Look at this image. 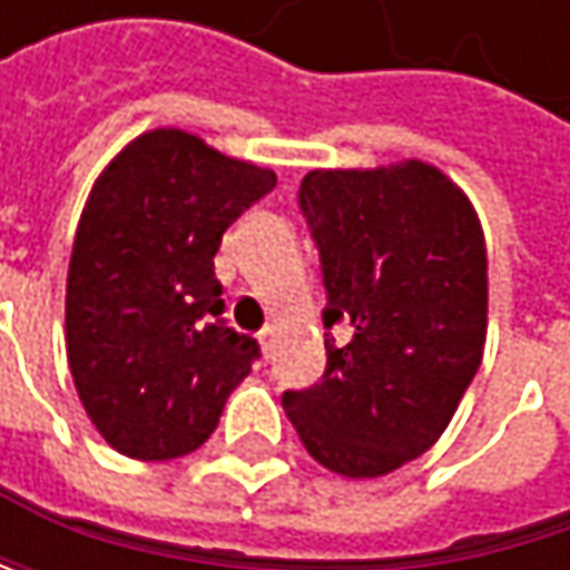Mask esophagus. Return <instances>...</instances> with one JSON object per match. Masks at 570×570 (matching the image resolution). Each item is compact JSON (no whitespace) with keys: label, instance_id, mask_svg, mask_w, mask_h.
<instances>
[{"label":"esophagus","instance_id":"1","mask_svg":"<svg viewBox=\"0 0 570 570\" xmlns=\"http://www.w3.org/2000/svg\"><path fill=\"white\" fill-rule=\"evenodd\" d=\"M277 336H281V330H277V323H267L261 333H257V340H261V346H264V353L271 356L274 353V346H277Z\"/></svg>","mask_w":570,"mask_h":570}]
</instances>
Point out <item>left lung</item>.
I'll list each match as a JSON object with an SVG mask.
<instances>
[{
	"label": "left lung",
	"instance_id": "obj_1",
	"mask_svg": "<svg viewBox=\"0 0 570 570\" xmlns=\"http://www.w3.org/2000/svg\"><path fill=\"white\" fill-rule=\"evenodd\" d=\"M299 210L320 250L326 370L284 409L306 452L376 479L435 445L479 373L489 257L469 197L432 165L309 171Z\"/></svg>",
	"mask_w": 570,
	"mask_h": 570
}]
</instances>
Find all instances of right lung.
Here are the masks:
<instances>
[{
  "mask_svg": "<svg viewBox=\"0 0 570 570\" xmlns=\"http://www.w3.org/2000/svg\"><path fill=\"white\" fill-rule=\"evenodd\" d=\"M277 174L158 128L95 180L78 220L65 343L78 399L111 449L141 462L194 452L261 360L224 320L214 254Z\"/></svg>",
  "mask_w": 570,
  "mask_h": 570,
  "instance_id": "add662e5",
  "label": "right lung"
}]
</instances>
